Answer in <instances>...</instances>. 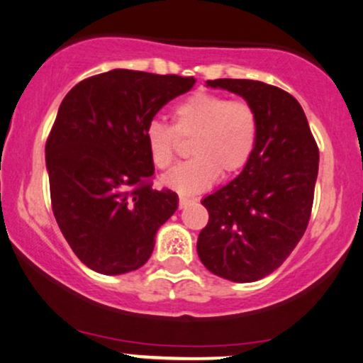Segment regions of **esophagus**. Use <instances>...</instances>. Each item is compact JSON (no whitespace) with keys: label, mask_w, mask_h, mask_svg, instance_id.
<instances>
[{"label":"esophagus","mask_w":363,"mask_h":363,"mask_svg":"<svg viewBox=\"0 0 363 363\" xmlns=\"http://www.w3.org/2000/svg\"><path fill=\"white\" fill-rule=\"evenodd\" d=\"M191 204H194V199L184 198V196H181V198H179V208H181V209L191 206Z\"/></svg>","instance_id":"34e87169"}]
</instances>
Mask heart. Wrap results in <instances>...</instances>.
I'll use <instances>...</instances> for the list:
<instances>
[{
  "label": "heart",
  "instance_id": "b5f03b06",
  "mask_svg": "<svg viewBox=\"0 0 363 363\" xmlns=\"http://www.w3.org/2000/svg\"><path fill=\"white\" fill-rule=\"evenodd\" d=\"M179 138L193 137L189 159L177 165L160 184L182 196L203 193L220 174L235 176L248 164L259 140V116L247 101L196 91L172 108V128L154 120L145 128V148L152 165L165 170L176 159Z\"/></svg>",
  "mask_w": 363,
  "mask_h": 363
}]
</instances>
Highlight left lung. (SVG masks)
I'll list each match as a JSON object with an SVG mask.
<instances>
[{"mask_svg":"<svg viewBox=\"0 0 363 363\" xmlns=\"http://www.w3.org/2000/svg\"><path fill=\"white\" fill-rule=\"evenodd\" d=\"M206 84L252 104L259 140L240 176L201 201L209 220L198 255L218 277L255 282L281 267L306 231L320 150L298 99L281 87L250 79Z\"/></svg>","mask_w":363,"mask_h":363,"instance_id":"1","label":"left lung"}]
</instances>
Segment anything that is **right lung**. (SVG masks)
I'll return each instance as SVG.
<instances>
[{"label": "right lung", "mask_w": 363, "mask_h": 363, "mask_svg": "<svg viewBox=\"0 0 363 363\" xmlns=\"http://www.w3.org/2000/svg\"><path fill=\"white\" fill-rule=\"evenodd\" d=\"M194 77L113 69L65 94L45 143L52 211L64 238L94 272L118 276L150 259L177 194L152 189L145 128Z\"/></svg>", "instance_id": "add662e5"}]
</instances>
